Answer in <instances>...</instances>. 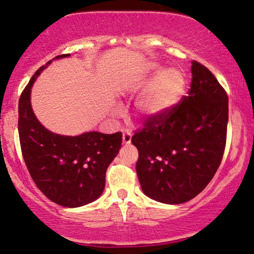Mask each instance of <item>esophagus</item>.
<instances>
[{
  "mask_svg": "<svg viewBox=\"0 0 254 254\" xmlns=\"http://www.w3.org/2000/svg\"><path fill=\"white\" fill-rule=\"evenodd\" d=\"M130 142H131V134H130V131L126 130L123 134V143L124 144H129Z\"/></svg>",
  "mask_w": 254,
  "mask_h": 254,
  "instance_id": "esophagus-1",
  "label": "esophagus"
}]
</instances>
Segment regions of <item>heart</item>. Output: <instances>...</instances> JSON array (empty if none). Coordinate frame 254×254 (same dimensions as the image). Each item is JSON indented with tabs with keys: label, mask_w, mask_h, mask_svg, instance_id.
I'll use <instances>...</instances> for the list:
<instances>
[{
	"label": "heart",
	"mask_w": 254,
	"mask_h": 254,
	"mask_svg": "<svg viewBox=\"0 0 254 254\" xmlns=\"http://www.w3.org/2000/svg\"><path fill=\"white\" fill-rule=\"evenodd\" d=\"M184 79L175 69L163 70L147 85L136 101V110L143 117L161 114L173 104L181 94Z\"/></svg>",
	"instance_id": "b5f03b06"
}]
</instances>
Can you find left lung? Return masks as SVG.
Here are the masks:
<instances>
[{"label":"left lung","mask_w":254,"mask_h":254,"mask_svg":"<svg viewBox=\"0 0 254 254\" xmlns=\"http://www.w3.org/2000/svg\"><path fill=\"white\" fill-rule=\"evenodd\" d=\"M227 123V93L208 68L192 61L187 95L150 117L131 137L143 193L168 204L184 203L201 193L220 166Z\"/></svg>","instance_id":"8db88e82"}]
</instances>
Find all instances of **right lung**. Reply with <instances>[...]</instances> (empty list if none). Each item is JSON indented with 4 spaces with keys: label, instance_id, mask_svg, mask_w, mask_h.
I'll use <instances>...</instances> for the list:
<instances>
[{
    "label": "right lung",
    "instance_id": "right-lung-1",
    "mask_svg": "<svg viewBox=\"0 0 254 254\" xmlns=\"http://www.w3.org/2000/svg\"><path fill=\"white\" fill-rule=\"evenodd\" d=\"M69 56L62 54L54 59ZM48 64L35 72L19 99L18 130L22 157L34 183L46 197L59 205L77 208L102 194L105 173L122 147L123 136L120 131L64 136L46 129L34 114L30 91Z\"/></svg>",
    "mask_w": 254,
    "mask_h": 254
}]
</instances>
